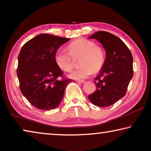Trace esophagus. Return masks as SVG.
<instances>
[{
	"label": "esophagus",
	"instance_id": "1",
	"mask_svg": "<svg viewBox=\"0 0 151 151\" xmlns=\"http://www.w3.org/2000/svg\"><path fill=\"white\" fill-rule=\"evenodd\" d=\"M76 82H77L78 83H80V84H83V83H85V81H76Z\"/></svg>",
	"mask_w": 151,
	"mask_h": 151
}]
</instances>
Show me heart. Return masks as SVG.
<instances>
[{"label": "heart", "mask_w": 151, "mask_h": 151, "mask_svg": "<svg viewBox=\"0 0 151 151\" xmlns=\"http://www.w3.org/2000/svg\"><path fill=\"white\" fill-rule=\"evenodd\" d=\"M69 52L66 50H58L55 55V60L61 70L69 72L73 69V58L82 56L78 69L70 74V78L76 80H83L88 78L92 73L99 72L104 65L105 55L103 48L95 45L93 40L78 39L71 42L68 46Z\"/></svg>", "instance_id": "heart-1"}]
</instances>
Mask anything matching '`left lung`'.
Instances as JSON below:
<instances>
[{
	"label": "left lung",
	"instance_id": "8db88e82",
	"mask_svg": "<svg viewBox=\"0 0 151 151\" xmlns=\"http://www.w3.org/2000/svg\"><path fill=\"white\" fill-rule=\"evenodd\" d=\"M100 42L106 58L99 75L94 78L96 88L88 95L94 105L107 107L123 97L133 76V58L121 39L106 31H98L88 37Z\"/></svg>",
	"mask_w": 151,
	"mask_h": 151
}]
</instances>
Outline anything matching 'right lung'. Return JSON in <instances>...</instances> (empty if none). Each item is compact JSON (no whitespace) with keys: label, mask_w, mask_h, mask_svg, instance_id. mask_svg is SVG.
Masks as SVG:
<instances>
[{"label":"right lung","mask_w":151,"mask_h":151,"mask_svg":"<svg viewBox=\"0 0 151 151\" xmlns=\"http://www.w3.org/2000/svg\"><path fill=\"white\" fill-rule=\"evenodd\" d=\"M69 39L40 34L25 43L18 57L17 76L22 94L40 110L57 107L71 79L60 78L63 72L55 60L58 48Z\"/></svg>","instance_id":"1"}]
</instances>
